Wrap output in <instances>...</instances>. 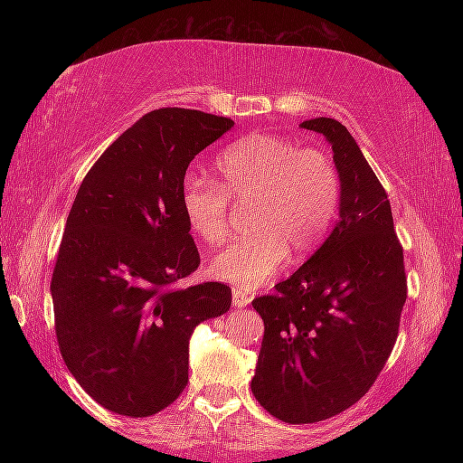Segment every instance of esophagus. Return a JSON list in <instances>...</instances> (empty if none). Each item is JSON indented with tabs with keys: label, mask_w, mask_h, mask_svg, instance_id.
<instances>
[{
	"label": "esophagus",
	"mask_w": 463,
	"mask_h": 463,
	"mask_svg": "<svg viewBox=\"0 0 463 463\" xmlns=\"http://www.w3.org/2000/svg\"><path fill=\"white\" fill-rule=\"evenodd\" d=\"M250 304V296L241 288H232V307L234 308H245Z\"/></svg>",
	"instance_id": "obj_1"
}]
</instances>
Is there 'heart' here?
Returning a JSON list of instances; mask_svg holds the SVG:
<instances>
[{
	"instance_id": "b5f03b06",
	"label": "heart",
	"mask_w": 463,
	"mask_h": 463,
	"mask_svg": "<svg viewBox=\"0 0 463 463\" xmlns=\"http://www.w3.org/2000/svg\"><path fill=\"white\" fill-rule=\"evenodd\" d=\"M221 185L185 177L179 206L187 229L206 245L229 234V198L253 202L249 226L255 232L216 253L208 273L241 289H255L284 269L289 250L307 257L331 229L341 202V177L318 148L255 132L226 146L216 161Z\"/></svg>"
}]
</instances>
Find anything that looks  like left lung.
<instances>
[{
	"label": "left lung",
	"mask_w": 463,
	"mask_h": 463,
	"mask_svg": "<svg viewBox=\"0 0 463 463\" xmlns=\"http://www.w3.org/2000/svg\"><path fill=\"white\" fill-rule=\"evenodd\" d=\"M341 177L339 221L276 294L253 300L265 325L250 390L273 417L304 425L355 404L378 378L406 302L390 200L341 122L312 118Z\"/></svg>",
	"instance_id": "left-lung-1"
}]
</instances>
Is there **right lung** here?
Listing matches in <instances>:
<instances>
[{
    "label": "right lung",
    "instance_id": "right-lung-1",
    "mask_svg": "<svg viewBox=\"0 0 463 463\" xmlns=\"http://www.w3.org/2000/svg\"><path fill=\"white\" fill-rule=\"evenodd\" d=\"M234 127L200 109L145 114L85 175L51 296L61 355L93 401L151 417L187 383L194 328L231 308L218 281L179 288L200 253L179 206L187 165Z\"/></svg>",
    "mask_w": 463,
    "mask_h": 463
}]
</instances>
